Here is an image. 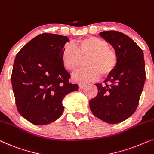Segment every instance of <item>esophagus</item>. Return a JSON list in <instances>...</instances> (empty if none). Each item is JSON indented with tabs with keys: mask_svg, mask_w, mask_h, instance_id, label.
<instances>
[{
	"mask_svg": "<svg viewBox=\"0 0 154 154\" xmlns=\"http://www.w3.org/2000/svg\"><path fill=\"white\" fill-rule=\"evenodd\" d=\"M85 87V84H79V88L80 89H82Z\"/></svg>",
	"mask_w": 154,
	"mask_h": 154,
	"instance_id": "esophagus-1",
	"label": "esophagus"
}]
</instances>
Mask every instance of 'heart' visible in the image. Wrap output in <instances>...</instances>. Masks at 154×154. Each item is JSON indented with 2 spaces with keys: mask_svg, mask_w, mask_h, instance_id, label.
<instances>
[{
  "mask_svg": "<svg viewBox=\"0 0 154 154\" xmlns=\"http://www.w3.org/2000/svg\"><path fill=\"white\" fill-rule=\"evenodd\" d=\"M89 58L88 68L73 75L77 82H87L107 77L111 75L118 65V56L116 51L110 48L106 41L96 36H89L78 40L75 48L66 46L62 53V63L70 72H76L82 65V60Z\"/></svg>",
  "mask_w": 154,
  "mask_h": 154,
  "instance_id": "b5f03b06",
  "label": "heart"
}]
</instances>
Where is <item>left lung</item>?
I'll return each instance as SVG.
<instances>
[{
    "instance_id": "8db88e82",
    "label": "left lung",
    "mask_w": 154,
    "mask_h": 154,
    "mask_svg": "<svg viewBox=\"0 0 154 154\" xmlns=\"http://www.w3.org/2000/svg\"><path fill=\"white\" fill-rule=\"evenodd\" d=\"M99 35L112 45L118 61L115 71L104 81L105 85L96 84L98 94L89 101V107L100 120L116 124L130 118L138 106L146 79L144 53L123 33L106 31Z\"/></svg>"
}]
</instances>
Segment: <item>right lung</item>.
I'll return each instance as SVG.
<instances>
[{
  "mask_svg": "<svg viewBox=\"0 0 154 154\" xmlns=\"http://www.w3.org/2000/svg\"><path fill=\"white\" fill-rule=\"evenodd\" d=\"M67 36L44 33L24 45L16 55L11 75L17 109L36 125L56 121L63 114L62 101L78 90L69 82L70 75L62 63Z\"/></svg>",
  "mask_w": 154,
  "mask_h": 154,
  "instance_id": "add662e5",
  "label": "right lung"
}]
</instances>
